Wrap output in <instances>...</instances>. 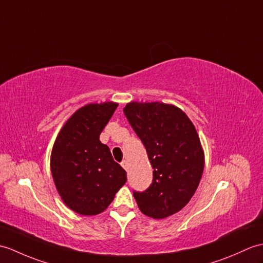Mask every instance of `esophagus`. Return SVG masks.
Wrapping results in <instances>:
<instances>
[{
  "mask_svg": "<svg viewBox=\"0 0 263 263\" xmlns=\"http://www.w3.org/2000/svg\"><path fill=\"white\" fill-rule=\"evenodd\" d=\"M121 166L123 167L125 170L129 169V163H127V161H126V160H123V161H122V162H121Z\"/></svg>",
  "mask_w": 263,
  "mask_h": 263,
  "instance_id": "obj_1",
  "label": "esophagus"
}]
</instances>
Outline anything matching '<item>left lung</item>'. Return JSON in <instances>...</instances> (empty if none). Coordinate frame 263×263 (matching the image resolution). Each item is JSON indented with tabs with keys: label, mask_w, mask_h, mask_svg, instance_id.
I'll list each match as a JSON object with an SVG mask.
<instances>
[{
	"label": "left lung",
	"mask_w": 263,
	"mask_h": 263,
	"mask_svg": "<svg viewBox=\"0 0 263 263\" xmlns=\"http://www.w3.org/2000/svg\"><path fill=\"white\" fill-rule=\"evenodd\" d=\"M123 112L154 169L149 188L133 192L139 209L157 219L173 215L191 200L203 175L204 152L197 131L185 112L170 104L131 102Z\"/></svg>",
	"instance_id": "8db88e82"
}]
</instances>
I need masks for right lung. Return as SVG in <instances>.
I'll return each instance as SVG.
<instances>
[{"instance_id": "obj_1", "label": "right lung", "mask_w": 263, "mask_h": 263, "mask_svg": "<svg viewBox=\"0 0 263 263\" xmlns=\"http://www.w3.org/2000/svg\"><path fill=\"white\" fill-rule=\"evenodd\" d=\"M118 103L87 104L71 115L53 143L52 178L64 203L81 215H96L107 209L125 184L126 173L113 160L100 134Z\"/></svg>"}]
</instances>
